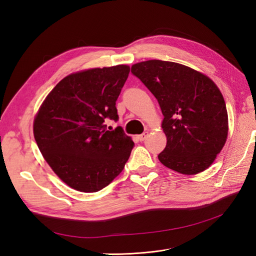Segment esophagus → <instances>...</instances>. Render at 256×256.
I'll return each mask as SVG.
<instances>
[{
  "label": "esophagus",
  "instance_id": "obj_1",
  "mask_svg": "<svg viewBox=\"0 0 256 256\" xmlns=\"http://www.w3.org/2000/svg\"><path fill=\"white\" fill-rule=\"evenodd\" d=\"M147 136H148V132H147V131H145V132H143L142 134H140V136H138V141H144L145 138H147Z\"/></svg>",
  "mask_w": 256,
  "mask_h": 256
}]
</instances>
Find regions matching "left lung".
<instances>
[{
	"instance_id": "left-lung-1",
	"label": "left lung",
	"mask_w": 256,
	"mask_h": 256,
	"mask_svg": "<svg viewBox=\"0 0 256 256\" xmlns=\"http://www.w3.org/2000/svg\"><path fill=\"white\" fill-rule=\"evenodd\" d=\"M158 100L164 118L166 146L158 154L164 166L194 175L212 166L228 132L224 98L214 82L174 62L150 60L131 67Z\"/></svg>"
}]
</instances>
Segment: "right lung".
<instances>
[{"label":"right lung","instance_id":"1","mask_svg":"<svg viewBox=\"0 0 256 256\" xmlns=\"http://www.w3.org/2000/svg\"><path fill=\"white\" fill-rule=\"evenodd\" d=\"M130 67L118 65L72 74L46 97L34 120V138L62 180L81 192H97L120 175L134 148L118 120L116 100Z\"/></svg>","mask_w":256,"mask_h":256}]
</instances>
